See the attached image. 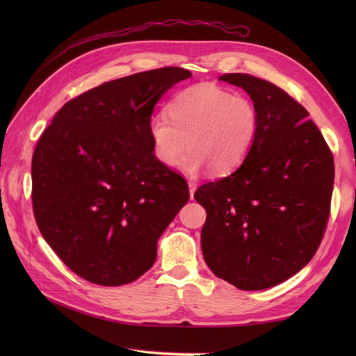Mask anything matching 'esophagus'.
Here are the masks:
<instances>
[{
	"label": "esophagus",
	"mask_w": 356,
	"mask_h": 356,
	"mask_svg": "<svg viewBox=\"0 0 356 356\" xmlns=\"http://www.w3.org/2000/svg\"><path fill=\"white\" fill-rule=\"evenodd\" d=\"M188 190H190V197L193 199V197H195V191H196V184H195V182H188Z\"/></svg>",
	"instance_id": "1"
}]
</instances>
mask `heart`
I'll list each match as a JSON object with an SVG mask.
<instances>
[{"label": "heart", "instance_id": "1", "mask_svg": "<svg viewBox=\"0 0 356 356\" xmlns=\"http://www.w3.org/2000/svg\"><path fill=\"white\" fill-rule=\"evenodd\" d=\"M257 106L246 96L202 83L182 90L170 102L169 115L157 113L148 123L153 153L165 166L197 175L207 168L225 175L238 169L250 154L258 134Z\"/></svg>", "mask_w": 356, "mask_h": 356}]
</instances>
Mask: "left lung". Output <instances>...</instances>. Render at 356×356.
I'll return each mask as SVG.
<instances>
[{"instance_id":"1","label":"left lung","mask_w":356,"mask_h":356,"mask_svg":"<svg viewBox=\"0 0 356 356\" xmlns=\"http://www.w3.org/2000/svg\"><path fill=\"white\" fill-rule=\"evenodd\" d=\"M242 88L258 111L250 154L232 175L199 187L200 242L215 276L245 291L282 284L315 255L325 232L334 160L309 113L270 81L218 79Z\"/></svg>"}]
</instances>
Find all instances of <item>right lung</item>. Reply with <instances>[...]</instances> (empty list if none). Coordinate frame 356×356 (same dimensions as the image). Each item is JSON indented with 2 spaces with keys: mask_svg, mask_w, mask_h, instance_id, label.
<instances>
[{
  "mask_svg": "<svg viewBox=\"0 0 356 356\" xmlns=\"http://www.w3.org/2000/svg\"><path fill=\"white\" fill-rule=\"evenodd\" d=\"M190 77L166 67L106 81L63 105L41 135L31 169L35 220L86 281H136L188 202L186 179L156 159L148 123L161 96Z\"/></svg>",
  "mask_w": 356,
  "mask_h": 356,
  "instance_id": "right-lung-1",
  "label": "right lung"
}]
</instances>
